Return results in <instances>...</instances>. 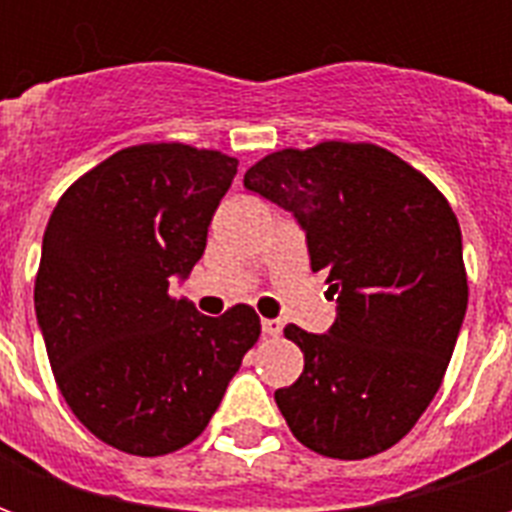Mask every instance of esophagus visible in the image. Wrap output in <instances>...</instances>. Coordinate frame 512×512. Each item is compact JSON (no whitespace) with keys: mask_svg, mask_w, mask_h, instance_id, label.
Listing matches in <instances>:
<instances>
[{"mask_svg":"<svg viewBox=\"0 0 512 512\" xmlns=\"http://www.w3.org/2000/svg\"><path fill=\"white\" fill-rule=\"evenodd\" d=\"M263 334H268V337H279V332H282V321H277V318H263Z\"/></svg>","mask_w":512,"mask_h":512,"instance_id":"esophagus-1","label":"esophagus"}]
</instances>
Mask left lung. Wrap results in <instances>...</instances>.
Listing matches in <instances>:
<instances>
[{
  "mask_svg": "<svg viewBox=\"0 0 512 512\" xmlns=\"http://www.w3.org/2000/svg\"><path fill=\"white\" fill-rule=\"evenodd\" d=\"M244 186L299 219L337 296L329 334L285 326L304 354L299 381L274 392L288 428L340 461L395 447L439 392L466 315L450 202L392 150L340 139L268 153Z\"/></svg>",
  "mask_w": 512,
  "mask_h": 512,
  "instance_id": "obj_1",
  "label": "left lung"
}]
</instances>
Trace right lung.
Returning <instances> with one entry per match:
<instances>
[{"label": "right lung", "mask_w": 512, "mask_h": 512, "mask_svg": "<svg viewBox=\"0 0 512 512\" xmlns=\"http://www.w3.org/2000/svg\"><path fill=\"white\" fill-rule=\"evenodd\" d=\"M238 161L183 142L117 150L76 178L43 235L35 312L73 417L109 447L156 458L200 436L260 318H219L169 293L205 252Z\"/></svg>", "instance_id": "obj_1"}]
</instances>
